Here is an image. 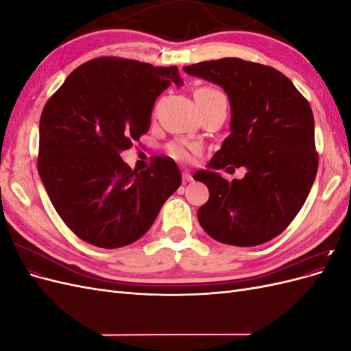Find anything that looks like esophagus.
Here are the masks:
<instances>
[{"instance_id":"1","label":"esophagus","mask_w":351,"mask_h":351,"mask_svg":"<svg viewBox=\"0 0 351 351\" xmlns=\"http://www.w3.org/2000/svg\"><path fill=\"white\" fill-rule=\"evenodd\" d=\"M192 180H193L192 174L187 173V171L183 173V183H190V182H192Z\"/></svg>"}]
</instances>
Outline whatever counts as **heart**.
Instances as JSON below:
<instances>
[{"instance_id":"b5f03b06","label":"heart","mask_w":351,"mask_h":351,"mask_svg":"<svg viewBox=\"0 0 351 351\" xmlns=\"http://www.w3.org/2000/svg\"><path fill=\"white\" fill-rule=\"evenodd\" d=\"M195 101H196V105L199 110L210 107V105L218 104V102L227 104L226 95L221 90H218L217 88H212V86L197 88L195 90ZM168 151L176 159H180V161H187L190 155H192V152L197 151V147L195 145H189V143H183V142H173L168 146Z\"/></svg>"}]
</instances>
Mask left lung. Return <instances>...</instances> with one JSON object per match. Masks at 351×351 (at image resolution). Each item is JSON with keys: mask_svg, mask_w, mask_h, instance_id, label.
I'll return each mask as SVG.
<instances>
[{"mask_svg": "<svg viewBox=\"0 0 351 351\" xmlns=\"http://www.w3.org/2000/svg\"><path fill=\"white\" fill-rule=\"evenodd\" d=\"M214 82L231 105V133L193 178L209 199L197 210L208 234L250 247L290 226L309 195L317 171L315 121L309 102L274 67L241 58L202 61L183 69ZM244 166L247 176L228 184L215 169Z\"/></svg>", "mask_w": 351, "mask_h": 351, "instance_id": "8db88e82", "label": "left lung"}]
</instances>
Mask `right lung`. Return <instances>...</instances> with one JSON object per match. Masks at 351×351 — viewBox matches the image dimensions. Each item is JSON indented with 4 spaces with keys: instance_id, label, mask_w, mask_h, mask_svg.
<instances>
[{
    "instance_id": "right-lung-1",
    "label": "right lung",
    "mask_w": 351,
    "mask_h": 351,
    "mask_svg": "<svg viewBox=\"0 0 351 351\" xmlns=\"http://www.w3.org/2000/svg\"><path fill=\"white\" fill-rule=\"evenodd\" d=\"M171 83L183 84L177 66L99 57L73 70L45 104L38 171L83 241L117 249L139 240L182 184L171 158L154 156L151 168L132 171L120 156L149 130L154 104Z\"/></svg>"
}]
</instances>
